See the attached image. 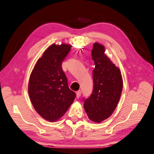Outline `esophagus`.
Returning a JSON list of instances; mask_svg holds the SVG:
<instances>
[{
	"mask_svg": "<svg viewBox=\"0 0 154 154\" xmlns=\"http://www.w3.org/2000/svg\"><path fill=\"white\" fill-rule=\"evenodd\" d=\"M81 94H82L81 90H79V91H77V92H76V97H77V99L79 98V97L81 96Z\"/></svg>",
	"mask_w": 154,
	"mask_h": 154,
	"instance_id": "1",
	"label": "esophagus"
}]
</instances>
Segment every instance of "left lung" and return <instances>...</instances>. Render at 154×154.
<instances>
[{"label":"left lung","instance_id":"1","mask_svg":"<svg viewBox=\"0 0 154 154\" xmlns=\"http://www.w3.org/2000/svg\"><path fill=\"white\" fill-rule=\"evenodd\" d=\"M94 62V88L89 98L84 100V109L90 120L101 123L113 113L123 90L121 70L105 54L103 45L95 42L92 50Z\"/></svg>","mask_w":154,"mask_h":154}]
</instances>
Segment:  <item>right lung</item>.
<instances>
[{"instance_id": "add662e5", "label": "right lung", "mask_w": 154, "mask_h": 154, "mask_svg": "<svg viewBox=\"0 0 154 154\" xmlns=\"http://www.w3.org/2000/svg\"><path fill=\"white\" fill-rule=\"evenodd\" d=\"M71 48L68 44L51 45L31 73L28 91L34 109L45 120L55 122L74 101L76 94L68 86L62 61Z\"/></svg>"}]
</instances>
